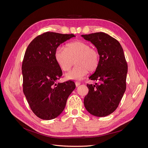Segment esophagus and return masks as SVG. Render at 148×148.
<instances>
[{"instance_id": "esophagus-1", "label": "esophagus", "mask_w": 148, "mask_h": 148, "mask_svg": "<svg viewBox=\"0 0 148 148\" xmlns=\"http://www.w3.org/2000/svg\"><path fill=\"white\" fill-rule=\"evenodd\" d=\"M81 84V83L79 82H78V81H76L75 82V85H76V87H78L79 85Z\"/></svg>"}]
</instances>
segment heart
Wrapping results in <instances>:
<instances>
[{
    "mask_svg": "<svg viewBox=\"0 0 148 148\" xmlns=\"http://www.w3.org/2000/svg\"><path fill=\"white\" fill-rule=\"evenodd\" d=\"M54 57L59 67L64 72H68L74 64L76 67L66 75L67 79L79 81L90 72H93L99 64L100 56L96 49L90 47L86 42L78 40L66 45L65 49L58 47Z\"/></svg>",
    "mask_w": 148,
    "mask_h": 148,
    "instance_id": "b5f03b06",
    "label": "heart"
}]
</instances>
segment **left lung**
I'll return each mask as SVG.
<instances>
[{
	"instance_id": "1",
	"label": "left lung",
	"mask_w": 148,
	"mask_h": 148,
	"mask_svg": "<svg viewBox=\"0 0 148 148\" xmlns=\"http://www.w3.org/2000/svg\"><path fill=\"white\" fill-rule=\"evenodd\" d=\"M82 37L95 46L100 56L99 66L89 77L99 84H87L84 106L91 114L107 116L116 110L126 90L128 65L123 49L116 39L104 32Z\"/></svg>"
}]
</instances>
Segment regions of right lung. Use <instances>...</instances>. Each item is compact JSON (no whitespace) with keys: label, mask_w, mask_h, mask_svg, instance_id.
Listing matches in <instances>:
<instances>
[{"label":"right lung","mask_w":148,"mask_h":148,"mask_svg":"<svg viewBox=\"0 0 148 148\" xmlns=\"http://www.w3.org/2000/svg\"><path fill=\"white\" fill-rule=\"evenodd\" d=\"M75 35L46 32L28 45L22 62L23 91L34 113L51 120L64 110L76 86L73 81L56 83L62 75L54 53L60 44Z\"/></svg>","instance_id":"1"}]
</instances>
